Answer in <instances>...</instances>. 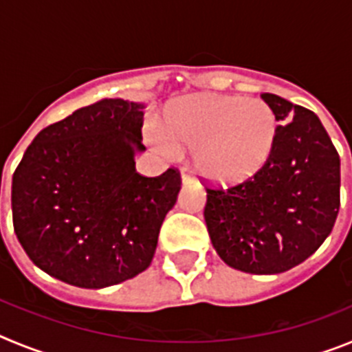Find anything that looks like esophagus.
I'll list each match as a JSON object with an SVG mask.
<instances>
[{"label": "esophagus", "instance_id": "1", "mask_svg": "<svg viewBox=\"0 0 352 352\" xmlns=\"http://www.w3.org/2000/svg\"><path fill=\"white\" fill-rule=\"evenodd\" d=\"M182 179H183V183H188V182H192V174L188 173V170H183V174H182Z\"/></svg>", "mask_w": 352, "mask_h": 352}]
</instances>
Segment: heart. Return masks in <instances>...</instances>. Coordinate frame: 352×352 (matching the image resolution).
I'll use <instances>...</instances> for the list:
<instances>
[{
	"instance_id": "1",
	"label": "heart",
	"mask_w": 352,
	"mask_h": 352,
	"mask_svg": "<svg viewBox=\"0 0 352 352\" xmlns=\"http://www.w3.org/2000/svg\"><path fill=\"white\" fill-rule=\"evenodd\" d=\"M276 138V120L263 100L204 95L169 113L166 135L157 142L167 155L195 151L197 167L217 179H239L268 160Z\"/></svg>"
}]
</instances>
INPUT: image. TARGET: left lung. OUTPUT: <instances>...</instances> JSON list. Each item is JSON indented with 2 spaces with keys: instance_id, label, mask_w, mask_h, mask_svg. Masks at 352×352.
Instances as JSON below:
<instances>
[{
  "instance_id": "left-lung-1",
  "label": "left lung",
  "mask_w": 352,
  "mask_h": 352,
  "mask_svg": "<svg viewBox=\"0 0 352 352\" xmlns=\"http://www.w3.org/2000/svg\"><path fill=\"white\" fill-rule=\"evenodd\" d=\"M276 138L268 160L247 179L206 186L208 232L229 266L273 275L309 259L340 208V157L319 118L273 93Z\"/></svg>"
}]
</instances>
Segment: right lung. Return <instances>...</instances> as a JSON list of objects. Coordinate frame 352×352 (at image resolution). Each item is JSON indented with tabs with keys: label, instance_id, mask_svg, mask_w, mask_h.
<instances>
[{
	"label": "right lung",
	"instance_id": "add662e5",
	"mask_svg": "<svg viewBox=\"0 0 352 352\" xmlns=\"http://www.w3.org/2000/svg\"><path fill=\"white\" fill-rule=\"evenodd\" d=\"M142 109L102 98L52 123L28 146L12 178V219L33 263L70 285L100 289L144 272L160 226L176 204L182 174L148 178Z\"/></svg>",
	"mask_w": 352,
	"mask_h": 352
}]
</instances>
